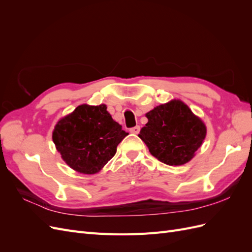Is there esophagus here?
Returning <instances> with one entry per match:
<instances>
[{"label": "esophagus", "instance_id": "1", "mask_svg": "<svg viewBox=\"0 0 252 252\" xmlns=\"http://www.w3.org/2000/svg\"><path fill=\"white\" fill-rule=\"evenodd\" d=\"M140 130H141L140 126H134V127L130 128V132H131V133H134V134H138V133L140 132Z\"/></svg>", "mask_w": 252, "mask_h": 252}]
</instances>
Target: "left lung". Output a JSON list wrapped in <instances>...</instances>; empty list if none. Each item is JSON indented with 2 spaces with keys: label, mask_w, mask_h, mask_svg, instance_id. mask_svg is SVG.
<instances>
[{
  "label": "left lung",
  "mask_w": 252,
  "mask_h": 252,
  "mask_svg": "<svg viewBox=\"0 0 252 252\" xmlns=\"http://www.w3.org/2000/svg\"><path fill=\"white\" fill-rule=\"evenodd\" d=\"M146 117L148 123L139 136L150 154L167 165L189 162L206 136L203 122L179 100L157 106Z\"/></svg>",
  "instance_id": "1"
}]
</instances>
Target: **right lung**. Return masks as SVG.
Wrapping results in <instances>:
<instances>
[{"instance_id": "1", "label": "right lung", "mask_w": 252, "mask_h": 252, "mask_svg": "<svg viewBox=\"0 0 252 252\" xmlns=\"http://www.w3.org/2000/svg\"><path fill=\"white\" fill-rule=\"evenodd\" d=\"M106 105H81L57 124L53 143L72 169L85 174L101 170L128 134L113 121Z\"/></svg>"}]
</instances>
